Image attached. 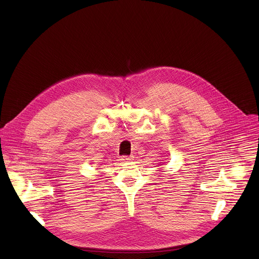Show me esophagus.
<instances>
[{
    "label": "esophagus",
    "instance_id": "esophagus-1",
    "mask_svg": "<svg viewBox=\"0 0 259 259\" xmlns=\"http://www.w3.org/2000/svg\"><path fill=\"white\" fill-rule=\"evenodd\" d=\"M122 162H129L131 160H133V156H122L120 159Z\"/></svg>",
    "mask_w": 259,
    "mask_h": 259
}]
</instances>
